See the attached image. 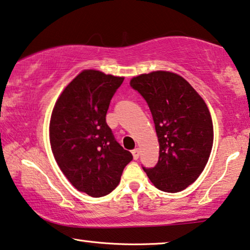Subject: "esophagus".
Returning a JSON list of instances; mask_svg holds the SVG:
<instances>
[{"label":"esophagus","mask_w":250,"mask_h":250,"mask_svg":"<svg viewBox=\"0 0 250 250\" xmlns=\"http://www.w3.org/2000/svg\"><path fill=\"white\" fill-rule=\"evenodd\" d=\"M139 155H140V150L138 148H136L135 150H132V156H133V159L137 161L138 158H139Z\"/></svg>","instance_id":"esophagus-1"}]
</instances>
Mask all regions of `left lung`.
Here are the masks:
<instances>
[{
  "label": "left lung",
  "mask_w": 250,
  "mask_h": 250,
  "mask_svg": "<svg viewBox=\"0 0 250 250\" xmlns=\"http://www.w3.org/2000/svg\"><path fill=\"white\" fill-rule=\"evenodd\" d=\"M130 86L147 102L159 143L157 164L144 170L161 191H183L211 154L213 125L206 102L183 77L163 70L133 77Z\"/></svg>",
  "instance_id": "1"
}]
</instances>
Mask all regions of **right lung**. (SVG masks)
I'll use <instances>...</instances> for the list:
<instances>
[{"mask_svg": "<svg viewBox=\"0 0 250 250\" xmlns=\"http://www.w3.org/2000/svg\"><path fill=\"white\" fill-rule=\"evenodd\" d=\"M124 80L83 70L62 91L51 113L49 137L56 162L73 186L93 197L112 192L132 161L105 120Z\"/></svg>", "mask_w": 250, "mask_h": 250, "instance_id": "right-lung-1", "label": "right lung"}]
</instances>
